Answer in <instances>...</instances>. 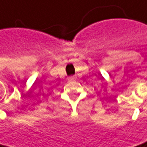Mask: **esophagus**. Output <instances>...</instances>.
I'll list each match as a JSON object with an SVG mask.
<instances>
[{
  "label": "esophagus",
  "instance_id": "1",
  "mask_svg": "<svg viewBox=\"0 0 147 147\" xmlns=\"http://www.w3.org/2000/svg\"><path fill=\"white\" fill-rule=\"evenodd\" d=\"M69 79V80H74V79H75V78H74V77H70Z\"/></svg>",
  "mask_w": 147,
  "mask_h": 147
}]
</instances>
